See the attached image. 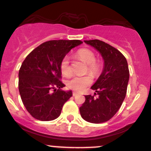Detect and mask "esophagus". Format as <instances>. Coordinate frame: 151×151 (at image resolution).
I'll return each mask as SVG.
<instances>
[{"instance_id":"34e87169","label":"esophagus","mask_w":151,"mask_h":151,"mask_svg":"<svg viewBox=\"0 0 151 151\" xmlns=\"http://www.w3.org/2000/svg\"><path fill=\"white\" fill-rule=\"evenodd\" d=\"M78 93H76V92H73V93H72V96H78Z\"/></svg>"}]
</instances>
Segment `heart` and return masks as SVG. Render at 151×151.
<instances>
[{
  "label": "heart",
  "mask_w": 151,
  "mask_h": 151,
  "mask_svg": "<svg viewBox=\"0 0 151 151\" xmlns=\"http://www.w3.org/2000/svg\"><path fill=\"white\" fill-rule=\"evenodd\" d=\"M77 55L80 60L88 66V71L91 74L97 76L101 71V64L96 60V55L91 50L88 48H82L77 51ZM60 70L63 76L71 75V69L69 63V58L67 55L64 56L60 63ZM93 78L91 76L86 75L83 77L74 76L66 81V85L69 89L75 91H81L83 89L91 85Z\"/></svg>",
  "instance_id": "heart-1"
}]
</instances>
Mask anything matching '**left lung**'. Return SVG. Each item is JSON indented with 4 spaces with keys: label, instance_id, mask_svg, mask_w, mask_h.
Returning a JSON list of instances; mask_svg holds the SVG:
<instances>
[{
    "label": "left lung",
    "instance_id": "8db88e82",
    "mask_svg": "<svg viewBox=\"0 0 151 151\" xmlns=\"http://www.w3.org/2000/svg\"><path fill=\"white\" fill-rule=\"evenodd\" d=\"M100 52L104 60L102 74L91 87L94 96H85L80 108L85 121L100 124L109 121L121 107L124 100L129 78L127 61L119 50L99 40H85ZM97 95V97L95 96Z\"/></svg>",
    "mask_w": 151,
    "mask_h": 151
}]
</instances>
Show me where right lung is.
I'll return each instance as SVG.
<instances>
[{
    "label": "right lung",
    "instance_id": "1",
    "mask_svg": "<svg viewBox=\"0 0 151 151\" xmlns=\"http://www.w3.org/2000/svg\"><path fill=\"white\" fill-rule=\"evenodd\" d=\"M82 42L79 40L47 41L23 61L19 71V90L24 106L35 119H55L72 96L71 90H61L65 85L61 81L60 63L71 48Z\"/></svg>",
    "mask_w": 151,
    "mask_h": 151
}]
</instances>
